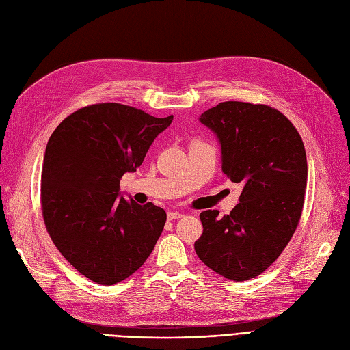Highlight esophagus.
Instances as JSON below:
<instances>
[{"mask_svg":"<svg viewBox=\"0 0 350 350\" xmlns=\"http://www.w3.org/2000/svg\"><path fill=\"white\" fill-rule=\"evenodd\" d=\"M184 214L179 213V211H170L167 213V220H175V219H180Z\"/></svg>","mask_w":350,"mask_h":350,"instance_id":"34e87169","label":"esophagus"}]
</instances>
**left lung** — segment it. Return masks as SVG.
<instances>
[{
    "instance_id": "left-lung-1",
    "label": "left lung",
    "mask_w": 350,
    "mask_h": 350,
    "mask_svg": "<svg viewBox=\"0 0 350 350\" xmlns=\"http://www.w3.org/2000/svg\"><path fill=\"white\" fill-rule=\"evenodd\" d=\"M221 148V171L243 187L230 214H200L194 247L210 269L232 281L260 275L278 259L298 226L307 156L297 129L272 107L220 103L200 116Z\"/></svg>"
}]
</instances>
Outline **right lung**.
Wrapping results in <instances>:
<instances>
[{
	"label": "right lung",
	"instance_id": "obj_1",
	"mask_svg": "<svg viewBox=\"0 0 350 350\" xmlns=\"http://www.w3.org/2000/svg\"><path fill=\"white\" fill-rule=\"evenodd\" d=\"M172 120L117 103L94 104L68 116L47 142L43 220L59 252L88 280L122 282L158 242L165 210L124 200L120 179L142 165Z\"/></svg>",
	"mask_w": 350,
	"mask_h": 350
}]
</instances>
